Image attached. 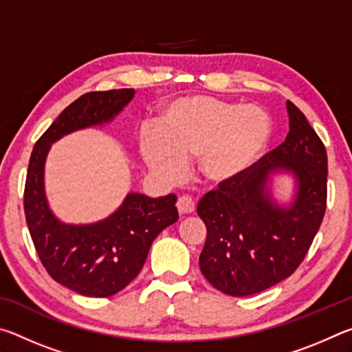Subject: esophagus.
<instances>
[{
  "instance_id": "esophagus-1",
  "label": "esophagus",
  "mask_w": 352,
  "mask_h": 352,
  "mask_svg": "<svg viewBox=\"0 0 352 352\" xmlns=\"http://www.w3.org/2000/svg\"><path fill=\"white\" fill-rule=\"evenodd\" d=\"M177 210L180 212V216H186V214H192L195 210L194 200L188 197V195H183V197L178 199L177 201Z\"/></svg>"
}]
</instances>
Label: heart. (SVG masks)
Masks as SVG:
<instances>
[{"label":"heart","mask_w":352,"mask_h":352,"mask_svg":"<svg viewBox=\"0 0 352 352\" xmlns=\"http://www.w3.org/2000/svg\"><path fill=\"white\" fill-rule=\"evenodd\" d=\"M270 138V118L261 107L190 94L160 107L153 133L141 140L140 152L158 180L175 183L184 162L194 160L197 180L217 189L245 175Z\"/></svg>","instance_id":"1"}]
</instances>
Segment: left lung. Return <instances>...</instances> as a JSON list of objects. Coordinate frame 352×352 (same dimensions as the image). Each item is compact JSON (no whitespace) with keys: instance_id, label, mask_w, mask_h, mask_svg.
Returning <instances> with one entry per match:
<instances>
[{"instance_id":"left-lung-1","label":"left lung","mask_w":352,"mask_h":352,"mask_svg":"<svg viewBox=\"0 0 352 352\" xmlns=\"http://www.w3.org/2000/svg\"><path fill=\"white\" fill-rule=\"evenodd\" d=\"M287 138L245 175L199 201L206 242L199 264L208 283L231 296L259 294L296 270L326 211L327 157L306 116L287 100ZM290 176L291 195L272 194Z\"/></svg>"}]
</instances>
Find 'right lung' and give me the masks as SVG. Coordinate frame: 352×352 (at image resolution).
<instances>
[{
  "label": "right lung",
  "instance_id": "add662e5",
  "mask_svg": "<svg viewBox=\"0 0 352 352\" xmlns=\"http://www.w3.org/2000/svg\"><path fill=\"white\" fill-rule=\"evenodd\" d=\"M135 93L121 88L83 94L41 135L29 160L25 214L35 250L52 279L83 296H111L132 283L155 237L178 220L174 194L153 199L127 192L110 216L93 223L63 222L47 201L45 166L52 144L77 130L111 124Z\"/></svg>",
  "mask_w": 352,
  "mask_h": 352
}]
</instances>
